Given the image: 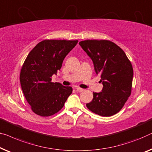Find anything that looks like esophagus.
Masks as SVG:
<instances>
[{
	"label": "esophagus",
	"mask_w": 152,
	"mask_h": 152,
	"mask_svg": "<svg viewBox=\"0 0 152 152\" xmlns=\"http://www.w3.org/2000/svg\"><path fill=\"white\" fill-rule=\"evenodd\" d=\"M76 91L77 92H83L84 90H83V88H80V87H76Z\"/></svg>",
	"instance_id": "34e87169"
}]
</instances>
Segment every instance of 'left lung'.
Wrapping results in <instances>:
<instances>
[{"instance_id": "8db88e82", "label": "left lung", "mask_w": 152, "mask_h": 152, "mask_svg": "<svg viewBox=\"0 0 152 152\" xmlns=\"http://www.w3.org/2000/svg\"><path fill=\"white\" fill-rule=\"evenodd\" d=\"M79 44L92 59L103 86L102 92H93V99L86 106L98 115L113 116L122 109L131 94L132 65L124 50L110 40L87 39Z\"/></svg>"}]
</instances>
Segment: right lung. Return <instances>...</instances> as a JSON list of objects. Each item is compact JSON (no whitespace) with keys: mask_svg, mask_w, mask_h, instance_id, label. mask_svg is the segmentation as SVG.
Returning <instances> with one entry per match:
<instances>
[{"mask_svg":"<svg viewBox=\"0 0 152 152\" xmlns=\"http://www.w3.org/2000/svg\"><path fill=\"white\" fill-rule=\"evenodd\" d=\"M78 40L45 39L29 53L22 66L20 81L23 94L31 110L41 116L58 113L72 93L71 86L52 82L64 59L75 47Z\"/></svg>","mask_w":152,"mask_h":152,"instance_id":"right-lung-1","label":"right lung"}]
</instances>
